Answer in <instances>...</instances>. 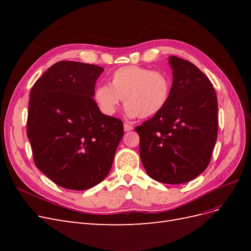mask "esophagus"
<instances>
[{
    "instance_id": "obj_1",
    "label": "esophagus",
    "mask_w": 251,
    "mask_h": 251,
    "mask_svg": "<svg viewBox=\"0 0 251 251\" xmlns=\"http://www.w3.org/2000/svg\"><path fill=\"white\" fill-rule=\"evenodd\" d=\"M124 128H125V132H130L133 130V126H131L128 123H125L124 124Z\"/></svg>"
}]
</instances>
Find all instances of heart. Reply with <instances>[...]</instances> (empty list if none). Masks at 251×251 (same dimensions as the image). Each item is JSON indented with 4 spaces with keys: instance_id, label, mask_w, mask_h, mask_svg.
Returning a JSON list of instances; mask_svg holds the SVG:
<instances>
[{
    "instance_id": "1",
    "label": "heart",
    "mask_w": 251,
    "mask_h": 251,
    "mask_svg": "<svg viewBox=\"0 0 251 251\" xmlns=\"http://www.w3.org/2000/svg\"><path fill=\"white\" fill-rule=\"evenodd\" d=\"M172 92L169 74L140 66L118 68L110 76L109 85H98L93 98L105 116L116 113L121 98L128 117H151L168 104Z\"/></svg>"
}]
</instances>
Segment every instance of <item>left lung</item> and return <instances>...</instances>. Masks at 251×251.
<instances>
[{
  "label": "left lung",
  "mask_w": 251,
  "mask_h": 251,
  "mask_svg": "<svg viewBox=\"0 0 251 251\" xmlns=\"http://www.w3.org/2000/svg\"><path fill=\"white\" fill-rule=\"evenodd\" d=\"M173 85L168 104L136 126L149 176L181 184L206 170L218 135V101L212 83L188 60L170 56Z\"/></svg>",
  "instance_id": "obj_1"
}]
</instances>
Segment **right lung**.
I'll use <instances>...</instances> for the list:
<instances>
[{
  "mask_svg": "<svg viewBox=\"0 0 251 251\" xmlns=\"http://www.w3.org/2000/svg\"><path fill=\"white\" fill-rule=\"evenodd\" d=\"M103 68L71 60L52 65L30 91L27 136L33 160L58 186L83 191L108 176L124 124L93 100Z\"/></svg>",
  "mask_w": 251,
  "mask_h": 251,
  "instance_id": "obj_1",
  "label": "right lung"
}]
</instances>
